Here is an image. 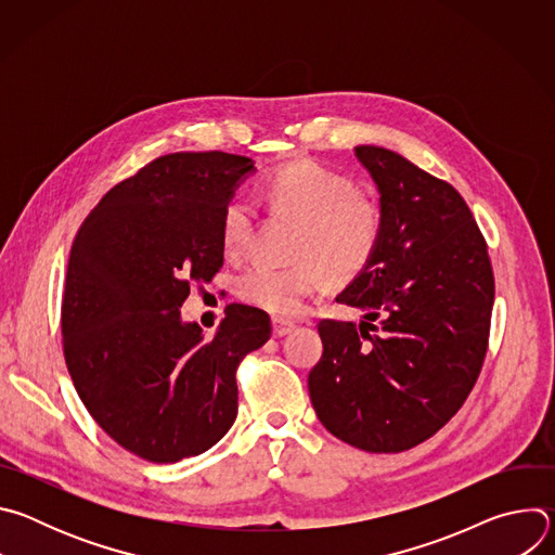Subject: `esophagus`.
Here are the masks:
<instances>
[{
  "label": "esophagus",
  "instance_id": "1",
  "mask_svg": "<svg viewBox=\"0 0 555 555\" xmlns=\"http://www.w3.org/2000/svg\"><path fill=\"white\" fill-rule=\"evenodd\" d=\"M294 323H289V321H283V319H274L272 321V336L274 338H283V336H287V334H292L294 332Z\"/></svg>",
  "mask_w": 555,
  "mask_h": 555
}]
</instances>
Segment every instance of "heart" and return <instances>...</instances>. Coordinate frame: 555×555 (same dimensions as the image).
I'll return each mask as SVG.
<instances>
[{
  "instance_id": "heart-1",
  "label": "heart",
  "mask_w": 555,
  "mask_h": 555,
  "mask_svg": "<svg viewBox=\"0 0 555 555\" xmlns=\"http://www.w3.org/2000/svg\"><path fill=\"white\" fill-rule=\"evenodd\" d=\"M266 199L296 221L294 259L289 268L253 266L236 279L242 300L276 315H294L307 296L321 289L325 272L334 281L358 276L373 259L382 236L379 204L358 193L353 182L319 163L298 160L279 169L266 182ZM250 202H225L219 219L221 246L242 255L253 234Z\"/></svg>"
}]
</instances>
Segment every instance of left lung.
<instances>
[{
  "label": "left lung",
  "mask_w": 555,
  "mask_h": 555,
  "mask_svg": "<svg viewBox=\"0 0 555 555\" xmlns=\"http://www.w3.org/2000/svg\"><path fill=\"white\" fill-rule=\"evenodd\" d=\"M379 193L382 236L369 266L336 296L360 325L323 321V358L307 377L311 406L338 439L402 452L463 406L490 336L494 274L463 197L404 155L353 149Z\"/></svg>",
  "instance_id": "obj_1"
}]
</instances>
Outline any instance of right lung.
Masks as SVG:
<instances>
[{
  "mask_svg": "<svg viewBox=\"0 0 555 555\" xmlns=\"http://www.w3.org/2000/svg\"><path fill=\"white\" fill-rule=\"evenodd\" d=\"M255 171L223 151L163 155L116 184L74 236L65 364L96 424L140 459L212 448L236 420V364L270 338L257 307L228 305L212 338L180 311L191 283L223 266L221 210Z\"/></svg>",
  "mask_w": 555,
  "mask_h": 555,
  "instance_id": "obj_1",
  "label": "right lung"
}]
</instances>
